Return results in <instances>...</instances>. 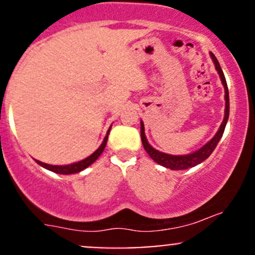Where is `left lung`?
I'll list each match as a JSON object with an SVG mask.
<instances>
[{"label":"left lung","mask_w":255,"mask_h":255,"mask_svg":"<svg viewBox=\"0 0 255 255\" xmlns=\"http://www.w3.org/2000/svg\"><path fill=\"white\" fill-rule=\"evenodd\" d=\"M211 58H212L213 63H215L216 70H217L218 74H220L221 81H222L223 86H225L226 111H225V120H223L220 129H218V132L216 133V135L210 140V142L205 144V145L202 146V148H200L199 150L194 151V153L191 154H187V155H169V154L155 150V149L148 143V140H146L145 138V134H144V125L143 122H140V138H142V143H143L144 149H145V151L149 154V156H150L154 161H156V163L160 164V165L165 166V168L171 169V170H184V169L192 168V166L197 165V164L206 160L208 156L211 155V153L215 150V148L217 146L218 142H220L221 137H222L223 132H225L226 125H227V121H228V116H230V96H228V87H227V82H226L225 75H223L222 69H221L220 66V63H218V60L216 59V56L213 55L212 53H211Z\"/></svg>","instance_id":"8db88e82"}]
</instances>
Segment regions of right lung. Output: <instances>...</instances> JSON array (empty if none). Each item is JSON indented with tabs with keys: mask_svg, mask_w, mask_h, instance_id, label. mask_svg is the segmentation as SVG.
Wrapping results in <instances>:
<instances>
[{
	"mask_svg": "<svg viewBox=\"0 0 255 255\" xmlns=\"http://www.w3.org/2000/svg\"><path fill=\"white\" fill-rule=\"evenodd\" d=\"M110 129H111V127H110ZM110 129H109V132H107V135L105 137L104 142H102L101 145L99 146V149H97L96 151H94V153H92L90 156H87L86 159H84V160L78 161V163H74V164H69V165H50V164L42 163V161H39V160H37V163L39 164V165H42L43 168L48 169V170L53 171V173H56V174H64V175H68V174L79 173V171L84 170L85 168H87L89 165H91V164L94 163V161L96 160L100 155H101V153L104 151L105 146H106V144H107V139H109Z\"/></svg>",
	"mask_w": 255,
	"mask_h": 255,
	"instance_id": "obj_1",
	"label": "right lung"
}]
</instances>
